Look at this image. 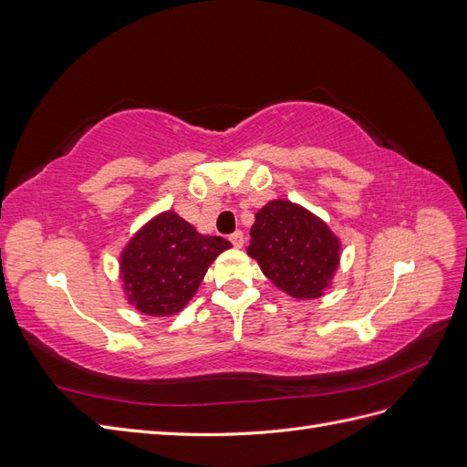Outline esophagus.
<instances>
[{"label": "esophagus", "mask_w": 467, "mask_h": 467, "mask_svg": "<svg viewBox=\"0 0 467 467\" xmlns=\"http://www.w3.org/2000/svg\"><path fill=\"white\" fill-rule=\"evenodd\" d=\"M230 242H232V245L234 247H244V244H245V237H244V232H234L232 235H230Z\"/></svg>", "instance_id": "esophagus-1"}]
</instances>
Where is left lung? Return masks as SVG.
<instances>
[{"label":"left lung","instance_id":"8db88e82","mask_svg":"<svg viewBox=\"0 0 467 467\" xmlns=\"http://www.w3.org/2000/svg\"><path fill=\"white\" fill-rule=\"evenodd\" d=\"M247 255L282 292L314 300L331 285L341 244L327 223L300 204L271 201L255 214Z\"/></svg>","mask_w":467,"mask_h":467}]
</instances>
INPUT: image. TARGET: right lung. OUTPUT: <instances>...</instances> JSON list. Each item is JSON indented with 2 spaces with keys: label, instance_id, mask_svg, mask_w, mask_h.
<instances>
[{
  "label": "right lung",
  "instance_id": "add662e5",
  "mask_svg": "<svg viewBox=\"0 0 467 467\" xmlns=\"http://www.w3.org/2000/svg\"><path fill=\"white\" fill-rule=\"evenodd\" d=\"M228 239L202 235L175 212L150 220L120 255L126 298L153 317L179 314L199 290L201 282Z\"/></svg>",
  "mask_w": 467,
  "mask_h": 467
}]
</instances>
